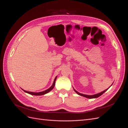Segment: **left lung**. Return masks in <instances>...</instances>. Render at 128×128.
<instances>
[{"instance_id":"left-lung-1","label":"left lung","mask_w":128,"mask_h":128,"mask_svg":"<svg viewBox=\"0 0 128 128\" xmlns=\"http://www.w3.org/2000/svg\"><path fill=\"white\" fill-rule=\"evenodd\" d=\"M112 86V84L111 85V86ZM110 87H109L108 88H107V89H106L105 90H104V91H102V92H100V93H99V94H94V95H86V94H80V93H79L78 92H77L76 90H75L74 88V90L75 91V92L76 93V94H78V95H80V96H84V97H86V98H89V99H93V98H98V97H99V96H102L103 94H104V92H105L108 88H109Z\"/></svg>"}]
</instances>
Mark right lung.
Here are the masks:
<instances>
[{
	"mask_svg": "<svg viewBox=\"0 0 128 128\" xmlns=\"http://www.w3.org/2000/svg\"><path fill=\"white\" fill-rule=\"evenodd\" d=\"M57 78V76L56 77V78L54 79V82H53V83L52 84V86L50 87V88H48V89H47V90H46L44 91H42V92H29V91H26V90H24L25 92L27 93V94H32V95H34V96H42V95H44V94H48V93L50 91H51L52 89L54 88V86H55V83H56V79Z\"/></svg>",
	"mask_w": 128,
	"mask_h": 128,
	"instance_id": "right-lung-1",
	"label": "right lung"
}]
</instances>
